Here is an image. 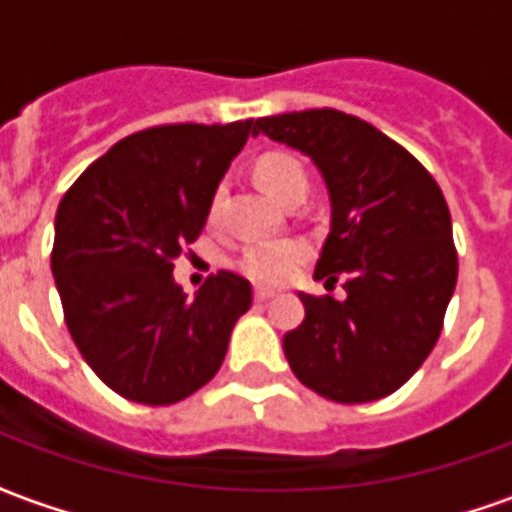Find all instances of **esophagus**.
I'll return each instance as SVG.
<instances>
[{
	"label": "esophagus",
	"instance_id": "esophagus-1",
	"mask_svg": "<svg viewBox=\"0 0 512 512\" xmlns=\"http://www.w3.org/2000/svg\"><path fill=\"white\" fill-rule=\"evenodd\" d=\"M274 296V290H268V288H257L255 290V301H268Z\"/></svg>",
	"mask_w": 512,
	"mask_h": 512
}]
</instances>
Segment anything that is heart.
I'll return each mask as SVG.
<instances>
[{
    "label": "heart",
    "instance_id": "b5f03b06",
    "mask_svg": "<svg viewBox=\"0 0 512 512\" xmlns=\"http://www.w3.org/2000/svg\"><path fill=\"white\" fill-rule=\"evenodd\" d=\"M255 178L263 189L277 202H290L293 197H304L307 191V172L301 167V161L293 153L285 150H271L255 161ZM222 189L213 191L208 213L211 219L219 213L222 205ZM307 260V246L301 241H271V244H252L246 246L238 257V268L246 277L260 285H279L290 279Z\"/></svg>",
    "mask_w": 512,
    "mask_h": 512
}]
</instances>
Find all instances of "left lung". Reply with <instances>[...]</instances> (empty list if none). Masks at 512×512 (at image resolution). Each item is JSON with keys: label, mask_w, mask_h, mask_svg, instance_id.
I'll use <instances>...</instances> for the list:
<instances>
[{"label": "left lung", "mask_w": 512, "mask_h": 512, "mask_svg": "<svg viewBox=\"0 0 512 512\" xmlns=\"http://www.w3.org/2000/svg\"><path fill=\"white\" fill-rule=\"evenodd\" d=\"M252 134L296 147L321 169L332 233L315 279H345V301L307 296L285 334L290 370L337 403L392 395L428 359L458 279L450 208L417 158L337 109L260 117Z\"/></svg>", "instance_id": "1"}]
</instances>
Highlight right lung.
<instances>
[{"instance_id": "1", "label": "right lung", "mask_w": 512, "mask_h": 512, "mask_svg": "<svg viewBox=\"0 0 512 512\" xmlns=\"http://www.w3.org/2000/svg\"><path fill=\"white\" fill-rule=\"evenodd\" d=\"M227 126L145 128L120 139L65 191L51 274L84 362L117 395L169 406L211 381L252 285L219 271L189 299L172 268L197 241L213 191L249 134Z\"/></svg>"}]
</instances>
